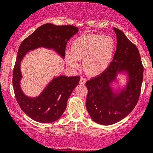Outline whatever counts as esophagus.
Wrapping results in <instances>:
<instances>
[{
	"label": "esophagus",
	"mask_w": 153,
	"mask_h": 153,
	"mask_svg": "<svg viewBox=\"0 0 153 153\" xmlns=\"http://www.w3.org/2000/svg\"><path fill=\"white\" fill-rule=\"evenodd\" d=\"M85 83V78H83V77H81L80 79V84L81 85H84Z\"/></svg>",
	"instance_id": "esophagus-1"
}]
</instances>
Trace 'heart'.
I'll use <instances>...</instances> for the list:
<instances>
[{"instance_id":"heart-1","label":"heart","mask_w":153,"mask_h":153,"mask_svg":"<svg viewBox=\"0 0 153 153\" xmlns=\"http://www.w3.org/2000/svg\"><path fill=\"white\" fill-rule=\"evenodd\" d=\"M116 43L111 37L98 34H84L77 38L72 50H66L68 63L73 68L78 66V59H83L85 71L99 75L108 68L113 59Z\"/></svg>"}]
</instances>
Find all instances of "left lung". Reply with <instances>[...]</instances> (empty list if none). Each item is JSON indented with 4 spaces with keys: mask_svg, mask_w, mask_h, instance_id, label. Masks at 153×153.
Listing matches in <instances>:
<instances>
[{
    "mask_svg": "<svg viewBox=\"0 0 153 153\" xmlns=\"http://www.w3.org/2000/svg\"><path fill=\"white\" fill-rule=\"evenodd\" d=\"M117 48L108 68L85 83L88 89L86 109L96 123L108 126L126 117L137 105L143 80L144 68L137 47L123 31L114 27ZM128 73L129 82L125 90L114 93L110 83L117 72Z\"/></svg>",
    "mask_w": 153,
    "mask_h": 153,
    "instance_id": "8db88e82",
    "label": "left lung"
}]
</instances>
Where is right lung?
<instances>
[{
	"mask_svg": "<svg viewBox=\"0 0 153 153\" xmlns=\"http://www.w3.org/2000/svg\"><path fill=\"white\" fill-rule=\"evenodd\" d=\"M78 31V27L73 25L57 26L47 23L37 28L20 44L13 70L14 94L22 110L37 122L52 123L62 116L66 109L69 97L79 83L80 76L56 77L38 97L30 98L23 94L20 88L22 59L27 52L38 47L54 49L64 58L67 43Z\"/></svg>",
	"mask_w": 153,
	"mask_h": 153,
	"instance_id": "obj_1",
	"label": "right lung"
}]
</instances>
